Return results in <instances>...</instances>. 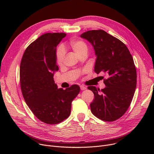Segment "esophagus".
I'll return each mask as SVG.
<instances>
[{
	"label": "esophagus",
	"mask_w": 154,
	"mask_h": 154,
	"mask_svg": "<svg viewBox=\"0 0 154 154\" xmlns=\"http://www.w3.org/2000/svg\"><path fill=\"white\" fill-rule=\"evenodd\" d=\"M80 89H81L82 91H83V90H85L86 88H87V87H85V86H84V85H81L80 86Z\"/></svg>",
	"instance_id": "obj_1"
}]
</instances>
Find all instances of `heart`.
Masks as SVG:
<instances>
[{
    "instance_id": "heart-1",
    "label": "heart",
    "mask_w": 154,
    "mask_h": 154,
    "mask_svg": "<svg viewBox=\"0 0 154 154\" xmlns=\"http://www.w3.org/2000/svg\"><path fill=\"white\" fill-rule=\"evenodd\" d=\"M69 45L72 49L79 56H80L85 52H87V45L86 43L82 40H72L70 42ZM65 55H66V52H65L63 48L62 47H58L56 51L55 59L56 62L59 66H61L63 63L65 59Z\"/></svg>"
}]
</instances>
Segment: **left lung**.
Returning <instances> with one entry per match:
<instances>
[{"label":"left lung","mask_w":154,"mask_h":154,"mask_svg":"<svg viewBox=\"0 0 154 154\" xmlns=\"http://www.w3.org/2000/svg\"><path fill=\"white\" fill-rule=\"evenodd\" d=\"M80 37L93 45L97 56L94 70L108 75L103 89L88 86L94 94L91 103L92 114L99 119L113 122L128 109L137 85V72L132 56L127 46L103 30H88Z\"/></svg>","instance_id":"1"}]
</instances>
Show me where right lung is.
I'll list each match as a JSON object with an SVG mask.
<instances>
[{
	"label": "right lung",
	"mask_w": 154,
	"mask_h": 154,
	"mask_svg": "<svg viewBox=\"0 0 154 154\" xmlns=\"http://www.w3.org/2000/svg\"><path fill=\"white\" fill-rule=\"evenodd\" d=\"M65 33H46L24 52L20 66V84L23 99L34 116L47 124H57L69 117L71 103L80 92L78 85L57 88L54 73L56 47Z\"/></svg>",
	"instance_id": "add662e5"
}]
</instances>
